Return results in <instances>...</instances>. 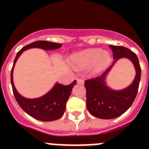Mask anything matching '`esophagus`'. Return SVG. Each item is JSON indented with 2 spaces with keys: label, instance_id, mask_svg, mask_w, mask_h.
<instances>
[{
  "label": "esophagus",
  "instance_id": "esophagus-1",
  "mask_svg": "<svg viewBox=\"0 0 149 149\" xmlns=\"http://www.w3.org/2000/svg\"><path fill=\"white\" fill-rule=\"evenodd\" d=\"M77 84H84V81L83 80V79L80 78V79H77Z\"/></svg>",
  "mask_w": 149,
  "mask_h": 149
}]
</instances>
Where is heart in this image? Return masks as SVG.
Segmentation results:
<instances>
[{
	"label": "heart",
	"instance_id": "heart-1",
	"mask_svg": "<svg viewBox=\"0 0 149 149\" xmlns=\"http://www.w3.org/2000/svg\"><path fill=\"white\" fill-rule=\"evenodd\" d=\"M111 56L107 51L100 48H93L73 55L71 61L75 66L81 68L92 67L94 74H99L108 68L111 63Z\"/></svg>",
	"mask_w": 149,
	"mask_h": 149
}]
</instances>
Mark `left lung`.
Returning a JSON list of instances; mask_svg holds the SVG:
<instances>
[{"instance_id": "1", "label": "left lung", "mask_w": 149, "mask_h": 149, "mask_svg": "<svg viewBox=\"0 0 149 149\" xmlns=\"http://www.w3.org/2000/svg\"><path fill=\"white\" fill-rule=\"evenodd\" d=\"M115 61L108 69L95 78L86 80V108L93 116L111 119L120 116L132 105L139 88L141 68L136 54L125 47L110 45ZM121 58H127L134 64L136 76L132 84L122 91H114L106 85V77L112 65Z\"/></svg>"}]
</instances>
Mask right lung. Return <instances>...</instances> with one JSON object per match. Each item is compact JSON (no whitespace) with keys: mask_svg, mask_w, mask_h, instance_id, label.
<instances>
[{"mask_svg":"<svg viewBox=\"0 0 149 149\" xmlns=\"http://www.w3.org/2000/svg\"><path fill=\"white\" fill-rule=\"evenodd\" d=\"M62 44L48 42V41H36L24 46L18 51L15 56L13 68L11 71V84L13 94L15 100L24 111L37 120L43 122H51L60 119L65 110V104L68 101L72 88L75 85L76 81H74L68 86L56 83L54 87L42 97L37 98H27L21 95L16 90L13 83V68L18 58L24 51L30 48H37L50 51L60 48Z\"/></svg>","mask_w":149,"mask_h":149,"instance_id":"obj_1","label":"right lung"}]
</instances>
